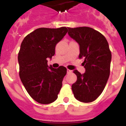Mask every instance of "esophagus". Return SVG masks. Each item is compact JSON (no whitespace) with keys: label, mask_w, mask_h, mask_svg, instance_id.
<instances>
[{"label":"esophagus","mask_w":126,"mask_h":126,"mask_svg":"<svg viewBox=\"0 0 126 126\" xmlns=\"http://www.w3.org/2000/svg\"><path fill=\"white\" fill-rule=\"evenodd\" d=\"M72 70H68L67 69V74H69V73H71L72 72Z\"/></svg>","instance_id":"34e87169"}]
</instances>
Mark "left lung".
<instances>
[{
	"mask_svg": "<svg viewBox=\"0 0 126 126\" xmlns=\"http://www.w3.org/2000/svg\"><path fill=\"white\" fill-rule=\"evenodd\" d=\"M68 34L79 45V58L84 59L83 74L74 70L77 81L72 85L74 95L83 102L95 101L104 90L110 72L111 61L109 45L105 37L88 27H68Z\"/></svg>",
	"mask_w": 126,
	"mask_h": 126,
	"instance_id": "1",
	"label": "left lung"
}]
</instances>
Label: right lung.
<instances>
[{
    "label": "right lung",
    "mask_w": 126,
    "mask_h": 126,
    "mask_svg": "<svg viewBox=\"0 0 126 126\" xmlns=\"http://www.w3.org/2000/svg\"><path fill=\"white\" fill-rule=\"evenodd\" d=\"M68 31L39 28L24 38L18 56L20 78L29 95L38 103L50 104L58 98L66 68H54L47 65L48 58L55 54V47Z\"/></svg>",
    "instance_id": "add662e5"
}]
</instances>
